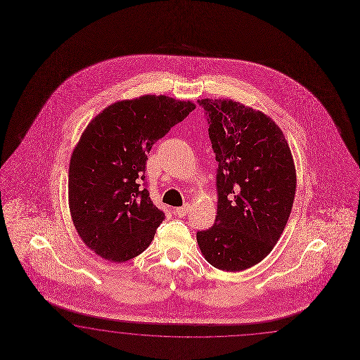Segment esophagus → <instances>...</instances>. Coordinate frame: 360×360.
<instances>
[{"instance_id": "1", "label": "esophagus", "mask_w": 360, "mask_h": 360, "mask_svg": "<svg viewBox=\"0 0 360 360\" xmlns=\"http://www.w3.org/2000/svg\"><path fill=\"white\" fill-rule=\"evenodd\" d=\"M188 210H190V205H185L184 207H179V208H175L174 214L178 217H185L186 214H188Z\"/></svg>"}]
</instances>
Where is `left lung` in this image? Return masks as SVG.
<instances>
[{
  "mask_svg": "<svg viewBox=\"0 0 360 360\" xmlns=\"http://www.w3.org/2000/svg\"><path fill=\"white\" fill-rule=\"evenodd\" d=\"M219 162L217 214L196 233L205 261L243 271L271 253L291 214L296 169L282 129L259 110L232 99H199Z\"/></svg>",
  "mask_w": 360,
  "mask_h": 360,
  "instance_id": "obj_1",
  "label": "left lung"
}]
</instances>
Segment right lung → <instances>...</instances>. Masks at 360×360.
<instances>
[{"label": "right lung", "instance_id": "add662e5", "mask_svg": "<svg viewBox=\"0 0 360 360\" xmlns=\"http://www.w3.org/2000/svg\"><path fill=\"white\" fill-rule=\"evenodd\" d=\"M195 105L146 94L117 101L94 117L69 162V211L78 236L110 262L143 253L165 220L148 190V153Z\"/></svg>", "mask_w": 360, "mask_h": 360}]
</instances>
